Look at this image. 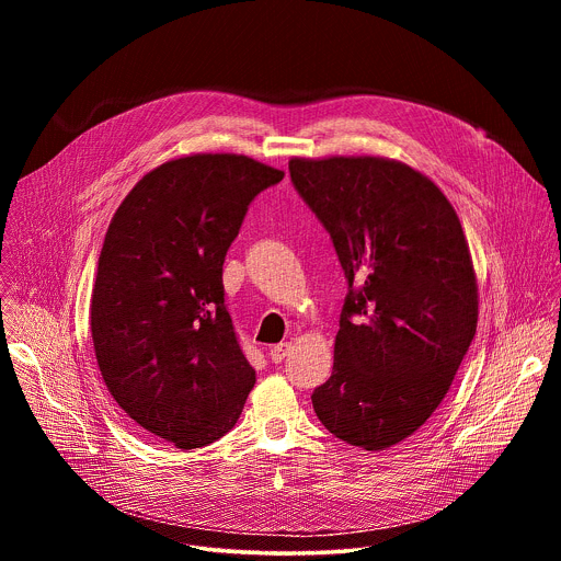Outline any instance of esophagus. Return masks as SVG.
<instances>
[{
  "label": "esophagus",
  "instance_id": "obj_1",
  "mask_svg": "<svg viewBox=\"0 0 561 561\" xmlns=\"http://www.w3.org/2000/svg\"><path fill=\"white\" fill-rule=\"evenodd\" d=\"M288 351H290V344H288V342H282V344H277V346H273V348H271L268 357H271V362L279 364V362L288 355Z\"/></svg>",
  "mask_w": 561,
  "mask_h": 561
}]
</instances>
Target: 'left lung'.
Masks as SVG:
<instances>
[{"label": "left lung", "instance_id": "8db88e82", "mask_svg": "<svg viewBox=\"0 0 561 561\" xmlns=\"http://www.w3.org/2000/svg\"><path fill=\"white\" fill-rule=\"evenodd\" d=\"M288 171L348 279L333 373L312 409L342 442L390 448L442 404L477 331L459 217L435 182L397 159L293 157Z\"/></svg>", "mask_w": 561, "mask_h": 561}]
</instances>
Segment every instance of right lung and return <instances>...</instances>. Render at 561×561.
I'll list each match as a JSON object with an SVG mask.
<instances>
[{
    "mask_svg": "<svg viewBox=\"0 0 561 561\" xmlns=\"http://www.w3.org/2000/svg\"><path fill=\"white\" fill-rule=\"evenodd\" d=\"M284 171L197 152L146 173L115 210L91 297L98 366L119 409L191 450L226 435L255 386L221 268L251 202Z\"/></svg>",
    "mask_w": 561,
    "mask_h": 561,
    "instance_id": "obj_1",
    "label": "right lung"
}]
</instances>
